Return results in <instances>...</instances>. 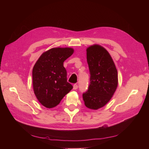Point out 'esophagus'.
<instances>
[{"mask_svg":"<svg viewBox=\"0 0 149 149\" xmlns=\"http://www.w3.org/2000/svg\"><path fill=\"white\" fill-rule=\"evenodd\" d=\"M77 88H78V85H77V84H74V85H73V89H74V90H76V89H77Z\"/></svg>","mask_w":149,"mask_h":149,"instance_id":"obj_1","label":"esophagus"}]
</instances>
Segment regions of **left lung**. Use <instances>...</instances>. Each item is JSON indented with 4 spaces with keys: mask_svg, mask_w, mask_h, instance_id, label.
Wrapping results in <instances>:
<instances>
[{
    "mask_svg": "<svg viewBox=\"0 0 149 149\" xmlns=\"http://www.w3.org/2000/svg\"><path fill=\"white\" fill-rule=\"evenodd\" d=\"M90 72V85L83 94L85 107L98 110L110 101L118 85V71L114 61L107 50L99 45H93L86 50Z\"/></svg>",
    "mask_w": 149,
    "mask_h": 149,
    "instance_id": "8db88e82",
    "label": "left lung"
}]
</instances>
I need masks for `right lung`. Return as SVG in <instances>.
Returning a JSON list of instances; mask_svg holds the SVG:
<instances>
[{
    "mask_svg": "<svg viewBox=\"0 0 149 149\" xmlns=\"http://www.w3.org/2000/svg\"><path fill=\"white\" fill-rule=\"evenodd\" d=\"M74 52L70 47L52 48L44 52L35 64L33 87L37 100L45 107H56L72 89L63 64Z\"/></svg>",
    "mask_w": 149,
    "mask_h": 149,
    "instance_id": "right-lung-1",
    "label": "right lung"
}]
</instances>
